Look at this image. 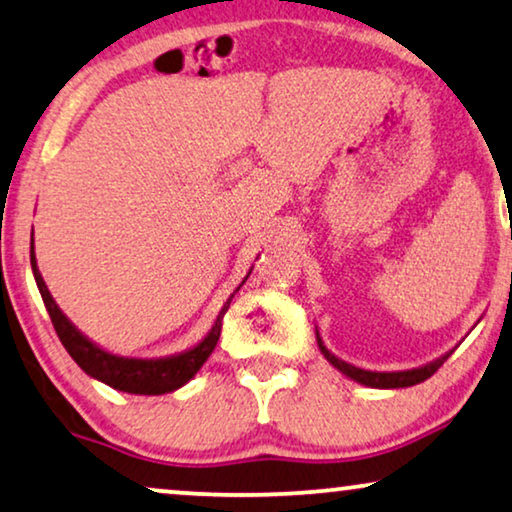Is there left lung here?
Returning <instances> with one entry per match:
<instances>
[{
	"instance_id": "obj_1",
	"label": "left lung",
	"mask_w": 512,
	"mask_h": 512,
	"mask_svg": "<svg viewBox=\"0 0 512 512\" xmlns=\"http://www.w3.org/2000/svg\"><path fill=\"white\" fill-rule=\"evenodd\" d=\"M317 345L321 349V354H324V359L331 363L333 368H338L342 375H347L349 380L363 384V387H373V389H403V387H412V384H419L424 380H429V377L436 373V370L443 366V363L450 359L452 352H447L443 356H438V359H433L429 363H424V366L419 368H410V370H391V373H380V370H366V368H359V366H352V363L342 361L335 356L333 352H328L324 340H321V335L317 331Z\"/></svg>"
}]
</instances>
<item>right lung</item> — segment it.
Returning a JSON list of instances; mask_svg holds the SVG:
<instances>
[{
	"label": "right lung",
	"instance_id": "add662e5",
	"mask_svg": "<svg viewBox=\"0 0 512 512\" xmlns=\"http://www.w3.org/2000/svg\"><path fill=\"white\" fill-rule=\"evenodd\" d=\"M30 263H32V272H34V282L39 286L41 298H44V305L48 314H51V321L55 326V333L69 356L79 363V368L83 373L95 377L97 382H104L111 389L125 391V394H137V396H160V394H170V391H177L179 387H184L186 382H191L195 373L202 368V363L209 359V354L214 352L216 342H219L221 335V321L223 314L228 312L230 300L240 286L230 293V298L223 303V307L216 314L214 326L209 328V333L202 338L198 345L184 349L179 354H170V356H158V359H137V356H121L114 352H107V349L97 345L83 335L79 328H76L72 321L67 319V314L60 310L58 303H55L51 291L41 277V272L37 268V256H34V237L30 244Z\"/></svg>",
	"mask_w": 512,
	"mask_h": 512
}]
</instances>
